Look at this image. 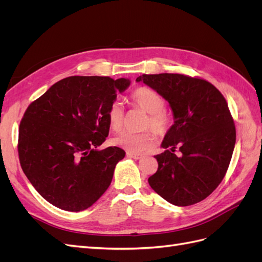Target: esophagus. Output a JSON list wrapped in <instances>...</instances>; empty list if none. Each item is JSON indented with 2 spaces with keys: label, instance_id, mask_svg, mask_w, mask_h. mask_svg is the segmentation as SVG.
<instances>
[{
  "label": "esophagus",
  "instance_id": "1",
  "mask_svg": "<svg viewBox=\"0 0 262 262\" xmlns=\"http://www.w3.org/2000/svg\"><path fill=\"white\" fill-rule=\"evenodd\" d=\"M126 156L130 158H133V160H140V158L142 157V155L137 154V153H132V152H126Z\"/></svg>",
  "mask_w": 262,
  "mask_h": 262
}]
</instances>
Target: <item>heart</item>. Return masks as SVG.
I'll use <instances>...</instances> for the list:
<instances>
[{"label":"heart","mask_w":262,"mask_h":262,"mask_svg":"<svg viewBox=\"0 0 262 262\" xmlns=\"http://www.w3.org/2000/svg\"><path fill=\"white\" fill-rule=\"evenodd\" d=\"M130 100L134 106L147 113L143 123L145 129L150 128L157 136L161 137L166 136L169 132L173 121L172 116L164 107L165 100L160 94L148 87L141 86L131 93ZM107 118L112 130H121L124 121V108L120 101H114L110 105ZM154 142L155 137L150 130L139 133L124 131L114 139L115 145L132 153H140L150 148L154 145Z\"/></svg>","instance_id":"1"}]
</instances>
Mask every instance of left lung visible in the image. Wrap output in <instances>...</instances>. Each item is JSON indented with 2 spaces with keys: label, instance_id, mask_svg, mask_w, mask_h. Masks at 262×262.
<instances>
[{
  "label": "left lung",
  "instance_id": "left-lung-1",
  "mask_svg": "<svg viewBox=\"0 0 262 262\" xmlns=\"http://www.w3.org/2000/svg\"><path fill=\"white\" fill-rule=\"evenodd\" d=\"M137 81L167 100L173 115L162 143L165 150L154 156L158 168L148 178L149 186L178 207L204 200L223 180L236 142L224 96L210 82L184 74H143Z\"/></svg>",
  "mask_w": 262,
  "mask_h": 262
}]
</instances>
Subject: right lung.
<instances>
[{"label": "right lung", "instance_id": "add662e5", "mask_svg": "<svg viewBox=\"0 0 262 262\" xmlns=\"http://www.w3.org/2000/svg\"><path fill=\"white\" fill-rule=\"evenodd\" d=\"M128 78L70 76L31 102L19 124L21 169L43 199L59 209L80 212L96 202L110 186L125 152L105 149L107 113Z\"/></svg>", "mask_w": 262, "mask_h": 262}]
</instances>
